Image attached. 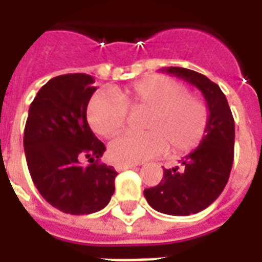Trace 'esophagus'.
I'll return each instance as SVG.
<instances>
[{
  "mask_svg": "<svg viewBox=\"0 0 262 262\" xmlns=\"http://www.w3.org/2000/svg\"><path fill=\"white\" fill-rule=\"evenodd\" d=\"M137 164H123V163H118V164H115V168L116 171H125L129 170V168H133V167H136Z\"/></svg>",
  "mask_w": 262,
  "mask_h": 262,
  "instance_id": "obj_1",
  "label": "esophagus"
}]
</instances>
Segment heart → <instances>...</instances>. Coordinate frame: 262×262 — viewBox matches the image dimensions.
Here are the masks:
<instances>
[{"instance_id": "b5f03b06", "label": "heart", "mask_w": 262, "mask_h": 262, "mask_svg": "<svg viewBox=\"0 0 262 262\" xmlns=\"http://www.w3.org/2000/svg\"><path fill=\"white\" fill-rule=\"evenodd\" d=\"M127 109L147 111L142 135L126 133L109 144L116 163L136 164L159 157L170 147L184 156L201 146L209 129V108L202 98L188 94L180 81L165 75H148L118 92H98L86 106V119L97 135L111 137L126 125Z\"/></svg>"}]
</instances>
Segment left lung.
Segmentation results:
<instances>
[{
	"label": "left lung",
	"mask_w": 262,
	"mask_h": 262,
	"mask_svg": "<svg viewBox=\"0 0 262 262\" xmlns=\"http://www.w3.org/2000/svg\"><path fill=\"white\" fill-rule=\"evenodd\" d=\"M165 71L201 90L209 108V129L201 146L181 160L184 170H164L161 182L144 189V196L157 212L188 216L213 203L229 181L234 159V119L225 94L206 75L182 67Z\"/></svg>",
	"instance_id": "8db88e82"
}]
</instances>
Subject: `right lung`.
Instances as JSON below:
<instances>
[{
    "instance_id": "right-lung-1",
    "label": "right lung",
    "mask_w": 262,
    "mask_h": 262,
    "mask_svg": "<svg viewBox=\"0 0 262 262\" xmlns=\"http://www.w3.org/2000/svg\"><path fill=\"white\" fill-rule=\"evenodd\" d=\"M95 91L91 75H59L29 106L24 147L32 181L46 202L64 213L98 212L115 192L118 172L99 163L106 148L86 122ZM85 159L90 165L82 164Z\"/></svg>"
}]
</instances>
